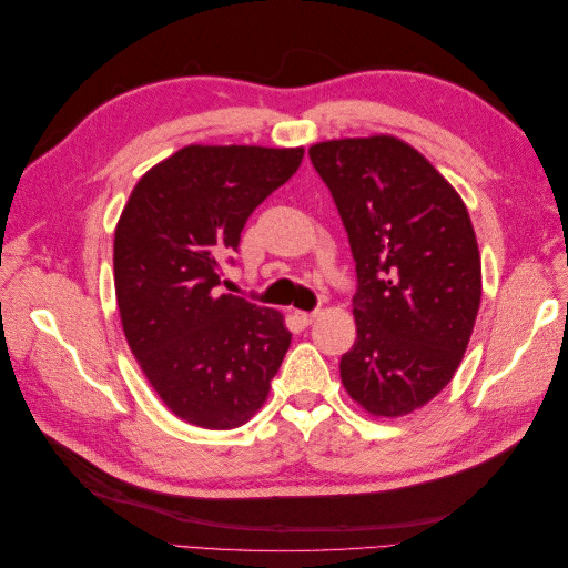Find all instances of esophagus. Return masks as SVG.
I'll list each match as a JSON object with an SVG mask.
<instances>
[{
	"instance_id": "1",
	"label": "esophagus",
	"mask_w": 568,
	"mask_h": 568,
	"mask_svg": "<svg viewBox=\"0 0 568 568\" xmlns=\"http://www.w3.org/2000/svg\"><path fill=\"white\" fill-rule=\"evenodd\" d=\"M317 315H320V311H313V313H305V311H296V313H294L296 322H298V324H303V326H307V324H313V322L317 320Z\"/></svg>"
}]
</instances>
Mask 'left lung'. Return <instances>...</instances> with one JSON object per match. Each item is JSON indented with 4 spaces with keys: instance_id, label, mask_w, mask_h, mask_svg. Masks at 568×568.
Returning <instances> with one entry per match:
<instances>
[{
    "instance_id": "1",
    "label": "left lung",
    "mask_w": 568,
    "mask_h": 568,
    "mask_svg": "<svg viewBox=\"0 0 568 568\" xmlns=\"http://www.w3.org/2000/svg\"><path fill=\"white\" fill-rule=\"evenodd\" d=\"M311 161L348 232L357 338L341 382L376 417H400L450 384L480 303L467 209L419 151L395 136L315 144Z\"/></svg>"
}]
</instances>
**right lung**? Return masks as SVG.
I'll return each instance as SVG.
<instances>
[{"label":"right lung","mask_w":568,"mask_h":568,"mask_svg":"<svg viewBox=\"0 0 568 568\" xmlns=\"http://www.w3.org/2000/svg\"><path fill=\"white\" fill-rule=\"evenodd\" d=\"M303 149L184 146L136 182L113 244L125 338L153 390L203 428L246 424L291 346L284 317L220 294L248 215Z\"/></svg>","instance_id":"obj_1"}]
</instances>
